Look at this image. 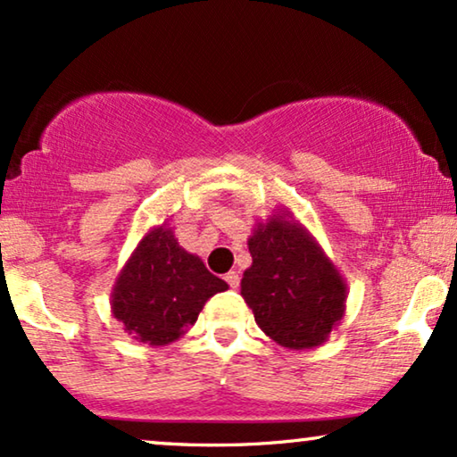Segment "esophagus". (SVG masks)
Returning a JSON list of instances; mask_svg holds the SVG:
<instances>
[{
	"instance_id": "obj_1",
	"label": "esophagus",
	"mask_w": 457,
	"mask_h": 457,
	"mask_svg": "<svg viewBox=\"0 0 457 457\" xmlns=\"http://www.w3.org/2000/svg\"><path fill=\"white\" fill-rule=\"evenodd\" d=\"M225 282L229 284V288H238V286H240V273L238 271L225 273Z\"/></svg>"
}]
</instances>
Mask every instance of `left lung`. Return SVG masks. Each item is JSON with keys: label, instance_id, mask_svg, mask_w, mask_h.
<instances>
[{"label": "left lung", "instance_id": "8db88e82", "mask_svg": "<svg viewBox=\"0 0 457 457\" xmlns=\"http://www.w3.org/2000/svg\"><path fill=\"white\" fill-rule=\"evenodd\" d=\"M253 265L242 276V299L273 343L292 351L326 343L345 318L346 282L337 265L290 211L254 223Z\"/></svg>", "mask_w": 457, "mask_h": 457}]
</instances>
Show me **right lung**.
<instances>
[{
	"label": "right lung",
	"instance_id": "add662e5",
	"mask_svg": "<svg viewBox=\"0 0 457 457\" xmlns=\"http://www.w3.org/2000/svg\"><path fill=\"white\" fill-rule=\"evenodd\" d=\"M228 290L198 254L179 246L169 223L152 228L127 259L111 292V312L137 343L165 346L196 324L204 303Z\"/></svg>",
	"mask_w": 457,
	"mask_h": 457
}]
</instances>
